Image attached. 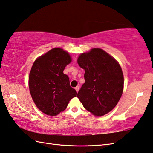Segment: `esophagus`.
<instances>
[{"label": "esophagus", "mask_w": 153, "mask_h": 153, "mask_svg": "<svg viewBox=\"0 0 153 153\" xmlns=\"http://www.w3.org/2000/svg\"><path fill=\"white\" fill-rule=\"evenodd\" d=\"M75 89L76 90V91H77V92H78V91H79V86H77V87H75Z\"/></svg>", "instance_id": "34e87169"}]
</instances>
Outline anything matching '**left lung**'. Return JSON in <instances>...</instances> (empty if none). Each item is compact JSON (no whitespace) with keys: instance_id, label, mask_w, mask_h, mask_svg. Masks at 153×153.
Segmentation results:
<instances>
[{"instance_id":"left-lung-1","label":"left lung","mask_w":153,"mask_h":153,"mask_svg":"<svg viewBox=\"0 0 153 153\" xmlns=\"http://www.w3.org/2000/svg\"><path fill=\"white\" fill-rule=\"evenodd\" d=\"M77 63L85 70V82L77 97L93 115H105L116 106L122 95L124 81L121 67L112 56L98 48L81 54Z\"/></svg>"}]
</instances>
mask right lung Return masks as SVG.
I'll list each match as a JSON object with an SVG mask.
<instances>
[{
  "label": "right lung",
  "instance_id": "right-lung-1",
  "mask_svg": "<svg viewBox=\"0 0 153 153\" xmlns=\"http://www.w3.org/2000/svg\"><path fill=\"white\" fill-rule=\"evenodd\" d=\"M71 61L68 52L54 48L37 58L29 76V88L33 101L42 112L56 116L76 97L70 79L63 71Z\"/></svg>",
  "mask_w": 153,
  "mask_h": 153
}]
</instances>
